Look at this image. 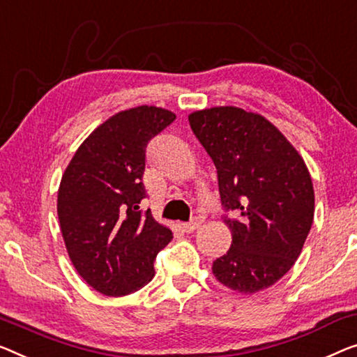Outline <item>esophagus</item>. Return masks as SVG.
Instances as JSON below:
<instances>
[{
  "instance_id": "obj_1",
  "label": "esophagus",
  "mask_w": 357,
  "mask_h": 357,
  "mask_svg": "<svg viewBox=\"0 0 357 357\" xmlns=\"http://www.w3.org/2000/svg\"><path fill=\"white\" fill-rule=\"evenodd\" d=\"M200 225H202L200 218H192V220H190L189 222H184L183 229H184L185 232H194L195 229H199Z\"/></svg>"
}]
</instances>
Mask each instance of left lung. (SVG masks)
Returning <instances> with one entry per match:
<instances>
[{
  "label": "left lung",
  "mask_w": 357,
  "mask_h": 357,
  "mask_svg": "<svg viewBox=\"0 0 357 357\" xmlns=\"http://www.w3.org/2000/svg\"><path fill=\"white\" fill-rule=\"evenodd\" d=\"M189 123L218 172L232 243L213 261L227 289L255 294L289 273L314 220L311 174L296 149L263 115L232 105L192 112Z\"/></svg>",
  "instance_id": "8db88e82"
}]
</instances>
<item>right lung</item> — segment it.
I'll return each instance as SVG.
<instances>
[{"label": "right lung", "mask_w": 357, "mask_h": 357, "mask_svg": "<svg viewBox=\"0 0 357 357\" xmlns=\"http://www.w3.org/2000/svg\"><path fill=\"white\" fill-rule=\"evenodd\" d=\"M174 119L155 105L121 110L83 141L62 174L57 216L63 242L77 273L99 294L142 289L155 274L157 253L173 238L139 204L147 142Z\"/></svg>", "instance_id": "obj_1"}]
</instances>
